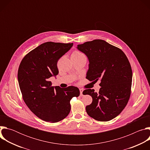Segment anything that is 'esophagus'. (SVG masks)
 Instances as JSON below:
<instances>
[{"label": "esophagus", "mask_w": 150, "mask_h": 150, "mask_svg": "<svg viewBox=\"0 0 150 150\" xmlns=\"http://www.w3.org/2000/svg\"><path fill=\"white\" fill-rule=\"evenodd\" d=\"M79 91H80V95L82 96H83V94H82V92H83V89L82 88H80L79 89Z\"/></svg>", "instance_id": "1"}]
</instances>
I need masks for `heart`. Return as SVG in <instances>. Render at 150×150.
I'll list each match as a JSON object with an SVG mask.
<instances>
[{
    "label": "heart",
    "instance_id": "1",
    "mask_svg": "<svg viewBox=\"0 0 150 150\" xmlns=\"http://www.w3.org/2000/svg\"><path fill=\"white\" fill-rule=\"evenodd\" d=\"M84 56L81 52H80L78 50H75L72 53L71 56H74V57H79V56Z\"/></svg>",
    "mask_w": 150,
    "mask_h": 150
}]
</instances>
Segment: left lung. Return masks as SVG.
<instances>
[{
  "label": "left lung",
  "instance_id": "8db88e82",
  "mask_svg": "<svg viewBox=\"0 0 150 150\" xmlns=\"http://www.w3.org/2000/svg\"><path fill=\"white\" fill-rule=\"evenodd\" d=\"M77 49L86 55L89 68L86 78L100 80L99 92L87 89L83 91L93 98L86 106L87 114L98 121L106 122L118 116L131 96L132 71L123 52L103 40H94L78 45Z\"/></svg>",
  "mask_w": 150,
  "mask_h": 150
}]
</instances>
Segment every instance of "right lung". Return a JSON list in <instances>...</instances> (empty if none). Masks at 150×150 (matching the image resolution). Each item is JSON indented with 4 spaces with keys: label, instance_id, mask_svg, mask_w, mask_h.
<instances>
[{
    "label": "right lung",
    "instance_id": "add662e5",
    "mask_svg": "<svg viewBox=\"0 0 150 150\" xmlns=\"http://www.w3.org/2000/svg\"><path fill=\"white\" fill-rule=\"evenodd\" d=\"M72 46L73 43L45 42L25 55L20 63L18 80L23 100L42 120L55 123L65 119L71 111L70 100L79 96L76 87H52L49 81L58 74V60Z\"/></svg>",
    "mask_w": 150,
    "mask_h": 150
}]
</instances>
